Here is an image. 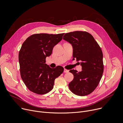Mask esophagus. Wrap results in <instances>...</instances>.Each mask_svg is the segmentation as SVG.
Instances as JSON below:
<instances>
[{
    "label": "esophagus",
    "instance_id": "34e87169",
    "mask_svg": "<svg viewBox=\"0 0 123 123\" xmlns=\"http://www.w3.org/2000/svg\"><path fill=\"white\" fill-rule=\"evenodd\" d=\"M69 70H67V69H64V73H68L69 72Z\"/></svg>",
    "mask_w": 123,
    "mask_h": 123
}]
</instances>
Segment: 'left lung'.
Listing matches in <instances>:
<instances>
[{"label":"left lung","mask_w":123,"mask_h":123,"mask_svg":"<svg viewBox=\"0 0 123 123\" xmlns=\"http://www.w3.org/2000/svg\"><path fill=\"white\" fill-rule=\"evenodd\" d=\"M63 40L72 44L73 59L80 63L82 71L72 70L73 80L69 84L74 94L84 96L90 94L98 85L104 72L103 54L97 42L90 33L74 31L66 33Z\"/></svg>","instance_id":"obj_1"}]
</instances>
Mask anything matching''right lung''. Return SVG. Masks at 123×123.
<instances>
[{"mask_svg":"<svg viewBox=\"0 0 123 123\" xmlns=\"http://www.w3.org/2000/svg\"><path fill=\"white\" fill-rule=\"evenodd\" d=\"M64 33L33 34L22 44L18 54L22 80L30 91L43 95L53 89L56 78L64 68L60 66L51 68L46 64V58L52 54L53 47L60 42Z\"/></svg>","mask_w":123,"mask_h":123,"instance_id":"right-lung-1","label":"right lung"}]
</instances>
